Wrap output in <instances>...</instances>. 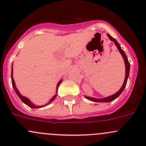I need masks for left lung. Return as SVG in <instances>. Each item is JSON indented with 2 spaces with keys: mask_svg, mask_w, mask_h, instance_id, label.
<instances>
[{
  "mask_svg": "<svg viewBox=\"0 0 146 146\" xmlns=\"http://www.w3.org/2000/svg\"><path fill=\"white\" fill-rule=\"evenodd\" d=\"M108 36L109 37L110 39L111 40H112V41H113L114 43H115V44L116 45L117 48H118L119 51V52H120V53H121V55H122L123 58H124V63H125V68H126L125 79H124V84H123L122 86H121V88H120V89L119 90V91L116 93V94H114V95L110 96H108V97L104 98H101V99L95 98H91V97H88V96H85L86 98H87V99H88V100H91V101H94V102H99V103H107V102L112 101V100H115V99H116L117 98L118 96L121 94V92H122V91H124V88H125L126 85H127V79H128V77H129V70H130V64H129V61H128V59H127V55H126L125 52H124V50H123L121 48V47H120L119 44V43H117V40H115V38H112V37L109 34H108Z\"/></svg>",
  "mask_w": 146,
  "mask_h": 146,
  "instance_id": "left-lung-1",
  "label": "left lung"
}]
</instances>
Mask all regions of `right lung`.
Instances as JSON below:
<instances>
[{"mask_svg": "<svg viewBox=\"0 0 146 146\" xmlns=\"http://www.w3.org/2000/svg\"><path fill=\"white\" fill-rule=\"evenodd\" d=\"M13 67H12L11 79H12V84H13V88H14L16 94H17V96H19V98L21 99V100H22V101L24 103H25V104H26L27 106H28L29 107H30V108H43V107H44V106H47V105H48L49 103H50L51 102H52V101H53V100H54V99H55V98H56V96H57V94H55V95L52 98H51V100H50V102H49V103H48V104L45 105V106H34V105L33 104V103H31V101H30V100H29V99H28L27 98H26V97H25V96H22V95H21V94H20V93H19V91H18V90H17V88H16L15 84L14 79H13ZM61 82H62V79H61V80L59 82H58V85H57V91H58V86H59V85H60V84H61Z\"/></svg>", "mask_w": 146, "mask_h": 146, "instance_id": "obj_1", "label": "right lung"}]
</instances>
